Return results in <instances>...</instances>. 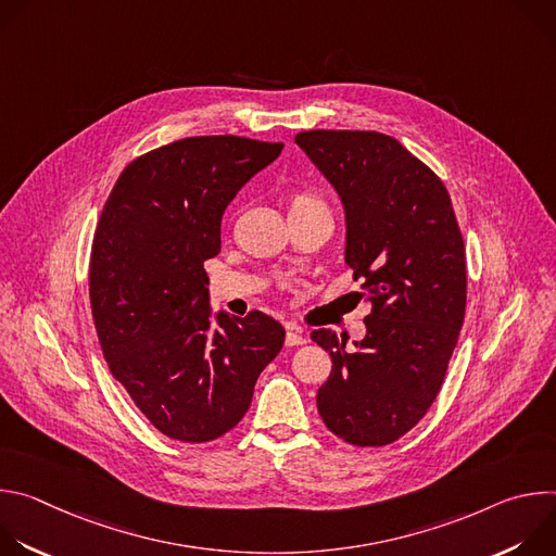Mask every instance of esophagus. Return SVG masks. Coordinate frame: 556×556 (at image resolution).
<instances>
[{"label": "esophagus", "instance_id": "1", "mask_svg": "<svg viewBox=\"0 0 556 556\" xmlns=\"http://www.w3.org/2000/svg\"><path fill=\"white\" fill-rule=\"evenodd\" d=\"M307 339H305V334L301 332V330H296V328H288V332H286V345H303Z\"/></svg>", "mask_w": 556, "mask_h": 556}]
</instances>
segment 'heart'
Masks as SVG:
<instances>
[{
	"label": "heart",
	"mask_w": 556,
	"mask_h": 556,
	"mask_svg": "<svg viewBox=\"0 0 556 556\" xmlns=\"http://www.w3.org/2000/svg\"><path fill=\"white\" fill-rule=\"evenodd\" d=\"M314 211L328 213L326 202H324L319 195H316V193L301 191V193H294V195L290 198V213H314Z\"/></svg>",
	"instance_id": "obj_1"
}]
</instances>
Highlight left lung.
Listing matches in <instances>:
<instances>
[{
    "label": "left lung",
    "instance_id": "8db88e82",
    "mask_svg": "<svg viewBox=\"0 0 556 556\" xmlns=\"http://www.w3.org/2000/svg\"><path fill=\"white\" fill-rule=\"evenodd\" d=\"M294 142L341 198L345 264L371 307L354 348L332 330L312 332L332 356L316 407L350 444H391L433 405L464 321L466 257L451 198L387 134L312 129Z\"/></svg>",
    "mask_w": 556,
    "mask_h": 556
}]
</instances>
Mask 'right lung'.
I'll return each mask as SVG.
<instances>
[{
	"instance_id": "obj_1",
	"label": "right lung",
	"mask_w": 556,
	"mask_h": 556,
	"mask_svg": "<svg viewBox=\"0 0 556 556\" xmlns=\"http://www.w3.org/2000/svg\"><path fill=\"white\" fill-rule=\"evenodd\" d=\"M281 142L193 136L153 149L116 180L92 244L90 303L103 356L147 420L208 442L244 418L286 332L253 309L213 312L204 262L222 215Z\"/></svg>"
}]
</instances>
